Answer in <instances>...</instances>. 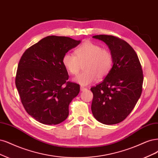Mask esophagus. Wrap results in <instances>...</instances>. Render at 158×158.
Instances as JSON below:
<instances>
[{"instance_id": "34e87169", "label": "esophagus", "mask_w": 158, "mask_h": 158, "mask_svg": "<svg viewBox=\"0 0 158 158\" xmlns=\"http://www.w3.org/2000/svg\"><path fill=\"white\" fill-rule=\"evenodd\" d=\"M80 90H81V91H85V90H87V88H84V87L81 86V87H80Z\"/></svg>"}]
</instances>
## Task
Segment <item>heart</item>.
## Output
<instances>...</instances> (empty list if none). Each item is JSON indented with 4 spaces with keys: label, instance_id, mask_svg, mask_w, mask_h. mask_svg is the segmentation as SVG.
I'll return each mask as SVG.
<instances>
[{
    "label": "heart",
    "instance_id": "obj_1",
    "mask_svg": "<svg viewBox=\"0 0 158 158\" xmlns=\"http://www.w3.org/2000/svg\"><path fill=\"white\" fill-rule=\"evenodd\" d=\"M75 55L66 53L62 63L67 71L73 75L77 74L84 64V71L74 78V81L82 86L93 83L98 77L106 76L112 69L113 57L111 52L91 42H86L75 50Z\"/></svg>",
    "mask_w": 158,
    "mask_h": 158
}]
</instances>
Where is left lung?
Here are the masks:
<instances>
[{
  "instance_id": "left-lung-1",
  "label": "left lung",
  "mask_w": 158,
  "mask_h": 158,
  "mask_svg": "<svg viewBox=\"0 0 158 158\" xmlns=\"http://www.w3.org/2000/svg\"><path fill=\"white\" fill-rule=\"evenodd\" d=\"M104 42L113 57V65L105 79L91 88V111L98 122L114 125L131 113L142 93L143 70L139 57L127 42L110 35H95Z\"/></svg>"
}]
</instances>
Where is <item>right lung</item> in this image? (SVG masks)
Here are the masks:
<instances>
[{
  "label": "right lung",
  "mask_w": 158,
  "mask_h": 158,
  "mask_svg": "<svg viewBox=\"0 0 158 158\" xmlns=\"http://www.w3.org/2000/svg\"><path fill=\"white\" fill-rule=\"evenodd\" d=\"M80 42L69 37L48 36L21 56L15 85L25 110L40 123L57 125L67 118L69 104L78 95L80 85L67 81L69 74L62 59Z\"/></svg>",
  "instance_id": "right-lung-1"
}]
</instances>
